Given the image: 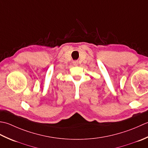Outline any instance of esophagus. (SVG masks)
Instances as JSON below:
<instances>
[{
  "instance_id": "34e87169",
  "label": "esophagus",
  "mask_w": 148,
  "mask_h": 148,
  "mask_svg": "<svg viewBox=\"0 0 148 148\" xmlns=\"http://www.w3.org/2000/svg\"><path fill=\"white\" fill-rule=\"evenodd\" d=\"M73 64L75 65V66H77L78 65V61H73Z\"/></svg>"
}]
</instances>
